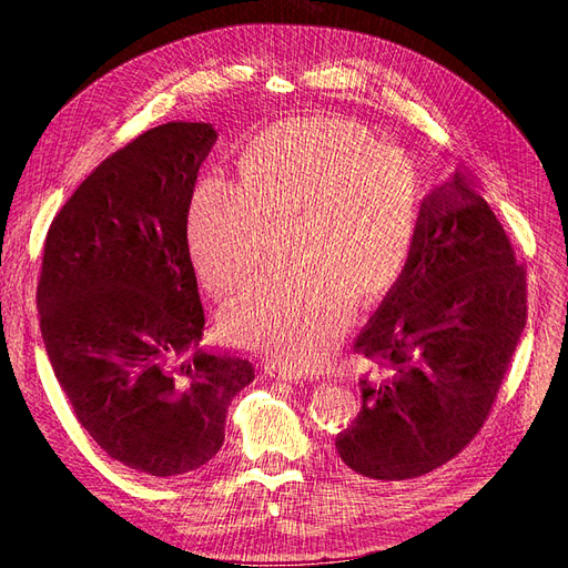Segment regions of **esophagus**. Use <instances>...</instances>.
Masks as SVG:
<instances>
[{
    "label": "esophagus",
    "mask_w": 568,
    "mask_h": 568,
    "mask_svg": "<svg viewBox=\"0 0 568 568\" xmlns=\"http://www.w3.org/2000/svg\"><path fill=\"white\" fill-rule=\"evenodd\" d=\"M265 369H267V374H270V376H274V379L291 382V384H303V382H305V374H303V372H291V369L274 367V365H267Z\"/></svg>",
    "instance_id": "esophagus-1"
}]
</instances>
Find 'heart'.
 <instances>
[{"instance_id": "b5f03b06", "label": "heart", "mask_w": 568, "mask_h": 568, "mask_svg": "<svg viewBox=\"0 0 568 568\" xmlns=\"http://www.w3.org/2000/svg\"><path fill=\"white\" fill-rule=\"evenodd\" d=\"M242 175L196 184L189 232L215 294L242 286L272 251L274 220L298 215L296 263L267 267L232 301L227 334L288 369L322 365L348 329L355 298L398 282L417 232L422 186L412 163L355 120L303 115L265 130Z\"/></svg>"}]
</instances>
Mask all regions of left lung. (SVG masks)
I'll return each mask as SVG.
<instances>
[{
    "mask_svg": "<svg viewBox=\"0 0 568 568\" xmlns=\"http://www.w3.org/2000/svg\"><path fill=\"white\" fill-rule=\"evenodd\" d=\"M526 326V274L471 180L455 173L419 205L398 282L359 332L374 365L363 409L336 436L374 480L438 469L484 426Z\"/></svg>",
    "mask_w": 568,
    "mask_h": 568,
    "instance_id": "left-lung-1",
    "label": "left lung"
}]
</instances>
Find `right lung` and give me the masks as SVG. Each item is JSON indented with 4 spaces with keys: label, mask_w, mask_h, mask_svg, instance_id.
Listing matches in <instances>:
<instances>
[{
    "label": "right lung",
    "mask_w": 568,
    "mask_h": 568,
    "mask_svg": "<svg viewBox=\"0 0 568 568\" xmlns=\"http://www.w3.org/2000/svg\"><path fill=\"white\" fill-rule=\"evenodd\" d=\"M211 123H165L94 168L51 222L38 284L49 363L109 457L170 478L213 459L251 359L203 351L186 217Z\"/></svg>",
    "instance_id": "obj_1"
}]
</instances>
